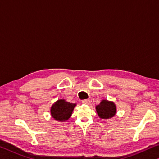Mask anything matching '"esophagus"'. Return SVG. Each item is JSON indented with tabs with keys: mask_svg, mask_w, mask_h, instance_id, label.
Wrapping results in <instances>:
<instances>
[{
	"mask_svg": "<svg viewBox=\"0 0 159 159\" xmlns=\"http://www.w3.org/2000/svg\"><path fill=\"white\" fill-rule=\"evenodd\" d=\"M82 103L84 104H89L90 100L89 99H83L82 101Z\"/></svg>",
	"mask_w": 159,
	"mask_h": 159,
	"instance_id": "34e87169",
	"label": "esophagus"
}]
</instances>
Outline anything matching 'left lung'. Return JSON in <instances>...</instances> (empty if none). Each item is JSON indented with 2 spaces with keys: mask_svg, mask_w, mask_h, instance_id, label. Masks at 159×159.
Segmentation results:
<instances>
[{
  "mask_svg": "<svg viewBox=\"0 0 159 159\" xmlns=\"http://www.w3.org/2000/svg\"><path fill=\"white\" fill-rule=\"evenodd\" d=\"M96 110L100 118L109 119L116 114V106L113 102L107 100H102L96 107Z\"/></svg>",
  "mask_w": 159,
  "mask_h": 159,
  "instance_id": "left-lung-1",
  "label": "left lung"
}]
</instances>
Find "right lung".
<instances>
[{"label": "right lung", "mask_w": 159, "mask_h": 159, "mask_svg": "<svg viewBox=\"0 0 159 159\" xmlns=\"http://www.w3.org/2000/svg\"><path fill=\"white\" fill-rule=\"evenodd\" d=\"M75 104L65 102L64 99H60L51 107V115L55 120L65 121L72 115Z\"/></svg>", "instance_id": "obj_1"}]
</instances>
